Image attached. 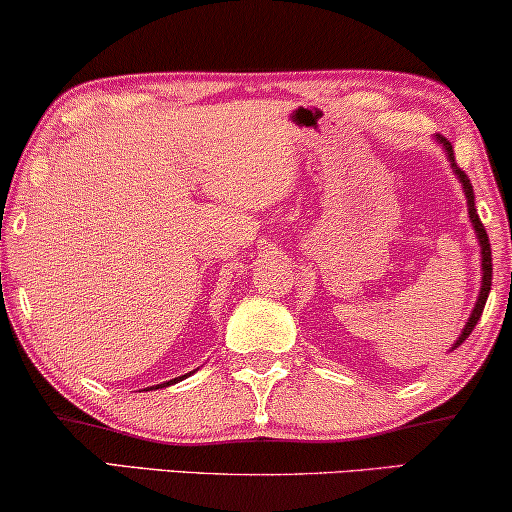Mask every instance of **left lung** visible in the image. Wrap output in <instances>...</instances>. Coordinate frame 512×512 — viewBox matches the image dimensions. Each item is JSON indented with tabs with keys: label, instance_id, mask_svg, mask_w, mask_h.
<instances>
[{
	"label": "left lung",
	"instance_id": "left-lung-1",
	"mask_svg": "<svg viewBox=\"0 0 512 512\" xmlns=\"http://www.w3.org/2000/svg\"><path fill=\"white\" fill-rule=\"evenodd\" d=\"M440 144H443V149L447 153V160H450L452 170L454 174L459 177V184L464 186V195H466V202H468V216H471V223L475 228V235H478V242H480V254H482V286H480V296H478V303H475L471 317H468L464 331H461L459 340L454 342L452 349H457L461 342H464L468 335L473 333L475 324H478V319L482 317V310H485V303H487V296H489V289H492V247H489V237H487V230L485 226H482L480 216H478V209H475V195H473V186H471V179L466 177V172L461 170V167H457V163H454V151H452V144L447 142L445 137H440Z\"/></svg>",
	"mask_w": 512,
	"mask_h": 512
}]
</instances>
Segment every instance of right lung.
<instances>
[{
	"mask_svg": "<svg viewBox=\"0 0 512 512\" xmlns=\"http://www.w3.org/2000/svg\"><path fill=\"white\" fill-rule=\"evenodd\" d=\"M188 375H191V373H188ZM184 377H186V375H181V377H174V380H170V382L156 384V387H149V389H163V387H170V384H177V382H181V380H184ZM149 389H146V391H149Z\"/></svg>",
	"mask_w": 512,
	"mask_h": 512,
	"instance_id": "1",
	"label": "right lung"
}]
</instances>
